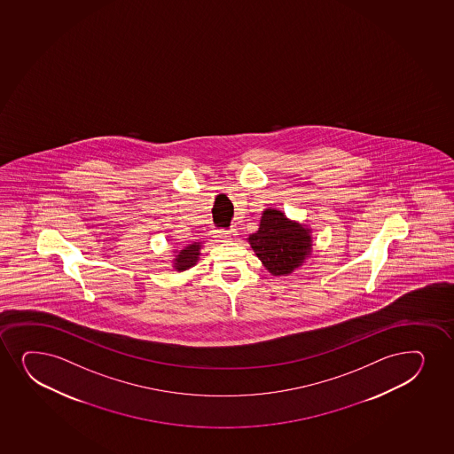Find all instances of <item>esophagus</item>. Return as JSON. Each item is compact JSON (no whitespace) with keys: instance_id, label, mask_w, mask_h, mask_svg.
<instances>
[{"instance_id":"obj_1","label":"esophagus","mask_w":454,"mask_h":454,"mask_svg":"<svg viewBox=\"0 0 454 454\" xmlns=\"http://www.w3.org/2000/svg\"><path fill=\"white\" fill-rule=\"evenodd\" d=\"M238 238V231L236 230H227V231H221L218 235V240L221 242H231Z\"/></svg>"}]
</instances>
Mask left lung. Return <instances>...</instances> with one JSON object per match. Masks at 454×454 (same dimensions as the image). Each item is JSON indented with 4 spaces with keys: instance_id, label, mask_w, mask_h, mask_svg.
I'll use <instances>...</instances> for the list:
<instances>
[{
    "instance_id": "8db88e82",
    "label": "left lung",
    "mask_w": 454,
    "mask_h": 454,
    "mask_svg": "<svg viewBox=\"0 0 454 454\" xmlns=\"http://www.w3.org/2000/svg\"><path fill=\"white\" fill-rule=\"evenodd\" d=\"M247 240L272 276H289L312 254V229L287 218L278 208H265L259 230Z\"/></svg>"
}]
</instances>
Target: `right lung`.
I'll return each instance as SVG.
<instances>
[{
    "instance_id": "obj_1",
    "label": "right lung",
    "mask_w": 454,
    "mask_h": 454,
    "mask_svg": "<svg viewBox=\"0 0 454 454\" xmlns=\"http://www.w3.org/2000/svg\"><path fill=\"white\" fill-rule=\"evenodd\" d=\"M201 242H193L184 248L174 251L172 268L177 272L188 271L192 266L197 265L201 255Z\"/></svg>"
}]
</instances>
